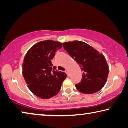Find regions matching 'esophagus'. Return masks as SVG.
Returning <instances> with one entry per match:
<instances>
[{"instance_id":"34e87169","label":"esophagus","mask_w":128,"mask_h":128,"mask_svg":"<svg viewBox=\"0 0 128 128\" xmlns=\"http://www.w3.org/2000/svg\"><path fill=\"white\" fill-rule=\"evenodd\" d=\"M65 72L66 73V74H67V75H68V70H66L65 71Z\"/></svg>"}]
</instances>
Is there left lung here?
<instances>
[{"mask_svg": "<svg viewBox=\"0 0 128 128\" xmlns=\"http://www.w3.org/2000/svg\"><path fill=\"white\" fill-rule=\"evenodd\" d=\"M63 46L83 72L81 82L75 86L77 90L84 94H94L101 90L109 74V66L103 54L80 41L67 42Z\"/></svg>", "mask_w": 128, "mask_h": 128, "instance_id": "8db88e82", "label": "left lung"}]
</instances>
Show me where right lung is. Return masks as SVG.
Instances as JSON below:
<instances>
[{"label":"right lung","mask_w":128,"mask_h":128,"mask_svg":"<svg viewBox=\"0 0 128 128\" xmlns=\"http://www.w3.org/2000/svg\"><path fill=\"white\" fill-rule=\"evenodd\" d=\"M62 47L60 42L46 40L36 44L29 50L22 64V74L29 89L44 99H50L59 92L67 75L56 70L52 60Z\"/></svg>","instance_id":"obj_1"}]
</instances>
